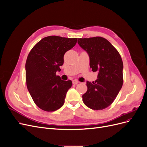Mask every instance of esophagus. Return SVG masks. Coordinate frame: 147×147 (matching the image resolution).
I'll list each match as a JSON object with an SVG mask.
<instances>
[{"label": "esophagus", "instance_id": "1", "mask_svg": "<svg viewBox=\"0 0 147 147\" xmlns=\"http://www.w3.org/2000/svg\"><path fill=\"white\" fill-rule=\"evenodd\" d=\"M79 83V82L78 81V80H74L72 81V83L74 84H78Z\"/></svg>", "mask_w": 147, "mask_h": 147}]
</instances>
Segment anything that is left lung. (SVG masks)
I'll return each mask as SVG.
<instances>
[{
	"label": "left lung",
	"mask_w": 147,
	"mask_h": 147,
	"mask_svg": "<svg viewBox=\"0 0 147 147\" xmlns=\"http://www.w3.org/2000/svg\"><path fill=\"white\" fill-rule=\"evenodd\" d=\"M78 43L90 56V68L98 72L97 79L87 82V91L82 96L88 107L100 110L116 98L123 83V64L119 52L102 37L78 38Z\"/></svg>",
	"instance_id": "obj_1"
}]
</instances>
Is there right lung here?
Returning a JSON list of instances; mask_svg holds the SVG:
<instances>
[{
  "label": "right lung",
  "instance_id": "add662e5",
  "mask_svg": "<svg viewBox=\"0 0 147 147\" xmlns=\"http://www.w3.org/2000/svg\"><path fill=\"white\" fill-rule=\"evenodd\" d=\"M77 38L56 35L42 38L29 52L26 63V80L34 103L46 112H54L64 104L71 80L56 75L64 63L65 52L76 44Z\"/></svg>",
  "mask_w": 147,
  "mask_h": 147
}]
</instances>
